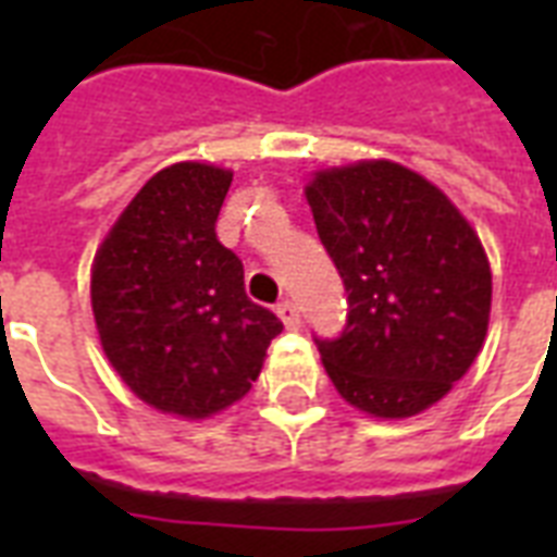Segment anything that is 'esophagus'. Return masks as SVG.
<instances>
[{"instance_id":"obj_1","label":"esophagus","mask_w":557,"mask_h":557,"mask_svg":"<svg viewBox=\"0 0 557 557\" xmlns=\"http://www.w3.org/2000/svg\"><path fill=\"white\" fill-rule=\"evenodd\" d=\"M277 314L280 321L286 323V330H300V309H297L292 300H283V304L277 306Z\"/></svg>"}]
</instances>
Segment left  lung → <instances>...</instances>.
<instances>
[{
    "label": "left lung",
    "mask_w": 557,
    "mask_h": 557,
    "mask_svg": "<svg viewBox=\"0 0 557 557\" xmlns=\"http://www.w3.org/2000/svg\"><path fill=\"white\" fill-rule=\"evenodd\" d=\"M318 236L347 288L338 338H314L332 384L379 419L440 401L483 349L492 269L445 193L393 161L314 173Z\"/></svg>",
    "instance_id": "obj_1"
}]
</instances>
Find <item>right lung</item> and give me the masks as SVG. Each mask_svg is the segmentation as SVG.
<instances>
[{
    "label": "right lung",
    "mask_w": 557,
    "mask_h": 557,
    "mask_svg": "<svg viewBox=\"0 0 557 557\" xmlns=\"http://www.w3.org/2000/svg\"><path fill=\"white\" fill-rule=\"evenodd\" d=\"M234 173L159 170L117 216L91 265V312L109 364L164 413L205 419L251 389L274 312L245 295L243 262L216 239Z\"/></svg>",
    "instance_id": "obj_1"
}]
</instances>
